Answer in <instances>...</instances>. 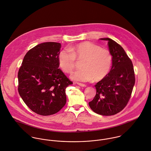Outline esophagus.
I'll return each instance as SVG.
<instances>
[{
	"mask_svg": "<svg viewBox=\"0 0 151 151\" xmlns=\"http://www.w3.org/2000/svg\"><path fill=\"white\" fill-rule=\"evenodd\" d=\"M76 84L80 86H82V87H86V85L85 84H83V83H78V82H77Z\"/></svg>",
	"mask_w": 151,
	"mask_h": 151,
	"instance_id": "esophagus-1",
	"label": "esophagus"
}]
</instances>
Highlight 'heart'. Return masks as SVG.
<instances>
[{"instance_id":"1","label":"heart","mask_w":151,"mask_h":151,"mask_svg":"<svg viewBox=\"0 0 151 151\" xmlns=\"http://www.w3.org/2000/svg\"><path fill=\"white\" fill-rule=\"evenodd\" d=\"M75 58L83 59V69L73 72L72 80L95 82L102 80L109 72L112 57L110 52L90 42H83L61 51L58 56L59 68L66 73H70L75 67Z\"/></svg>"}]
</instances>
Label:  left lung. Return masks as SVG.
Returning <instances> with one entry per match:
<instances>
[{"mask_svg": "<svg viewBox=\"0 0 151 151\" xmlns=\"http://www.w3.org/2000/svg\"><path fill=\"white\" fill-rule=\"evenodd\" d=\"M99 39L108 41L112 65L109 73L95 85L96 94L89 105L99 115L111 116L127 105L135 85V73L132 62L121 45L108 37Z\"/></svg>", "mask_w": 151, "mask_h": 151, "instance_id": "1", "label": "left lung"}]
</instances>
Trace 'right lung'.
<instances>
[{
    "mask_svg": "<svg viewBox=\"0 0 151 151\" xmlns=\"http://www.w3.org/2000/svg\"><path fill=\"white\" fill-rule=\"evenodd\" d=\"M61 45L40 43L25 55L18 72V91L26 105L37 114L58 112L66 104V87L70 81L59 68Z\"/></svg>",
    "mask_w": 151,
    "mask_h": 151,
    "instance_id": "right-lung-1",
    "label": "right lung"
}]
</instances>
